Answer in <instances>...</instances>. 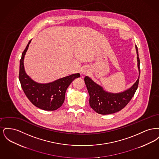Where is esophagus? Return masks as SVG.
Returning a JSON list of instances; mask_svg holds the SVG:
<instances>
[{
    "label": "esophagus",
    "mask_w": 159,
    "mask_h": 159,
    "mask_svg": "<svg viewBox=\"0 0 159 159\" xmlns=\"http://www.w3.org/2000/svg\"><path fill=\"white\" fill-rule=\"evenodd\" d=\"M88 73H89V70H88V68H84L82 69V73L83 74V75H88Z\"/></svg>",
    "instance_id": "obj_1"
}]
</instances>
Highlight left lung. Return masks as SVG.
<instances>
[{"instance_id": "obj_1", "label": "left lung", "mask_w": 159, "mask_h": 159, "mask_svg": "<svg viewBox=\"0 0 159 159\" xmlns=\"http://www.w3.org/2000/svg\"><path fill=\"white\" fill-rule=\"evenodd\" d=\"M135 48L139 76L136 82L127 90L119 93L109 92L94 82L90 77L85 76L84 80L90 97L89 104L91 108L97 113L106 115L118 112L126 106L134 97L138 86L140 75V61L136 45Z\"/></svg>"}]
</instances>
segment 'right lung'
Wrapping results in <instances>:
<instances>
[{
	"label": "right lung",
	"instance_id": "add662e5",
	"mask_svg": "<svg viewBox=\"0 0 159 159\" xmlns=\"http://www.w3.org/2000/svg\"><path fill=\"white\" fill-rule=\"evenodd\" d=\"M31 41L22 53L20 63L19 80L22 89L34 106L46 111L56 110L64 103L68 86L75 79L80 77V75H71L50 83H40L34 81L27 75L24 66V57Z\"/></svg>",
	"mask_w": 159,
	"mask_h": 159
}]
</instances>
